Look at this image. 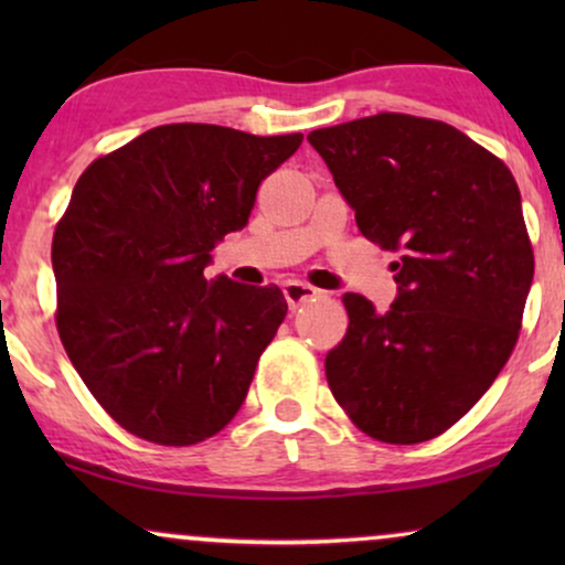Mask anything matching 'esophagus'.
I'll return each instance as SVG.
<instances>
[{"instance_id":"obj_1","label":"esophagus","mask_w":565,"mask_h":565,"mask_svg":"<svg viewBox=\"0 0 565 565\" xmlns=\"http://www.w3.org/2000/svg\"><path fill=\"white\" fill-rule=\"evenodd\" d=\"M282 292H285V300H288V303L296 308V306H300V303H306L308 298H313L316 290L313 285H308V282H300V280H288L282 285Z\"/></svg>"}]
</instances>
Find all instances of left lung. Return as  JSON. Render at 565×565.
Returning <instances> with one entry per match:
<instances>
[{
  "label": "left lung",
  "mask_w": 565,
  "mask_h": 565,
  "mask_svg": "<svg viewBox=\"0 0 565 565\" xmlns=\"http://www.w3.org/2000/svg\"><path fill=\"white\" fill-rule=\"evenodd\" d=\"M362 236L401 252L385 313L347 292L327 381L365 435H443L497 381L522 327L535 257L512 172L439 120L381 113L308 134Z\"/></svg>",
  "instance_id": "left-lung-1"
}]
</instances>
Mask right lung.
I'll return each mask as SVG.
<instances>
[{
    "mask_svg": "<svg viewBox=\"0 0 565 565\" xmlns=\"http://www.w3.org/2000/svg\"><path fill=\"white\" fill-rule=\"evenodd\" d=\"M300 141L172 122L76 182L51 249L56 327L84 385L130 435L195 445L242 408L288 303L277 285L205 280V267Z\"/></svg>",
    "mask_w": 565,
    "mask_h": 565,
    "instance_id": "obj_1",
    "label": "right lung"
}]
</instances>
